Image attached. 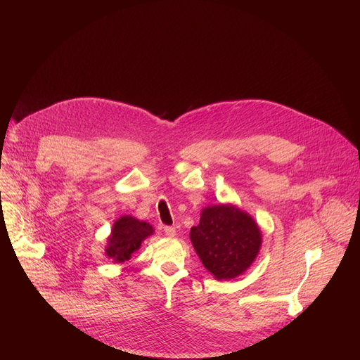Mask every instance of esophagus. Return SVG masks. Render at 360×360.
<instances>
[{"mask_svg": "<svg viewBox=\"0 0 360 360\" xmlns=\"http://www.w3.org/2000/svg\"><path fill=\"white\" fill-rule=\"evenodd\" d=\"M164 232H165V235H167L168 238H174V236L176 235V229H175L174 226H165V228H164Z\"/></svg>", "mask_w": 360, "mask_h": 360, "instance_id": "obj_1", "label": "esophagus"}]
</instances>
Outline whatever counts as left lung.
Returning <instances> with one entry per match:
<instances>
[{"mask_svg": "<svg viewBox=\"0 0 360 360\" xmlns=\"http://www.w3.org/2000/svg\"><path fill=\"white\" fill-rule=\"evenodd\" d=\"M189 238L202 265L219 281L242 275L262 245L258 224L231 203L202 210L199 225L191 228Z\"/></svg>", "mask_w": 360, "mask_h": 360, "instance_id": "obj_1", "label": "left lung"}]
</instances>
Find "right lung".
Instances as JSON below:
<instances>
[{
	"instance_id": "add662e5",
	"label": "right lung",
	"mask_w": 360,
	"mask_h": 360,
	"mask_svg": "<svg viewBox=\"0 0 360 360\" xmlns=\"http://www.w3.org/2000/svg\"><path fill=\"white\" fill-rule=\"evenodd\" d=\"M153 233V228L131 215H124L115 221L105 255L117 264H122L131 259V255L141 248L143 239Z\"/></svg>"
}]
</instances>
